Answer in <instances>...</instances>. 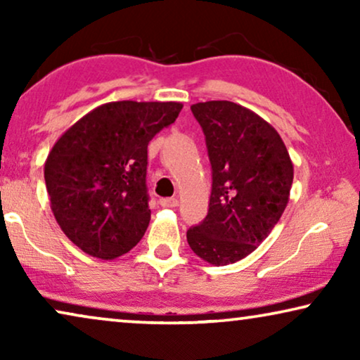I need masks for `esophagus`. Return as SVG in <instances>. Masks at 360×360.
<instances>
[{
  "label": "esophagus",
  "instance_id": "esophagus-1",
  "mask_svg": "<svg viewBox=\"0 0 360 360\" xmlns=\"http://www.w3.org/2000/svg\"><path fill=\"white\" fill-rule=\"evenodd\" d=\"M160 206H164V208H175V206H179V198H162Z\"/></svg>",
  "mask_w": 360,
  "mask_h": 360
}]
</instances>
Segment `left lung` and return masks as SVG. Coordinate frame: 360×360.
<instances>
[{
    "mask_svg": "<svg viewBox=\"0 0 360 360\" xmlns=\"http://www.w3.org/2000/svg\"><path fill=\"white\" fill-rule=\"evenodd\" d=\"M205 132L211 162L210 208L186 231L193 252L213 265L248 257L287 208L293 164L278 132L254 111L233 101L191 106Z\"/></svg>",
    "mask_w": 360,
    "mask_h": 360,
    "instance_id": "8db88e82",
    "label": "left lung"
}]
</instances>
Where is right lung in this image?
<instances>
[{
	"mask_svg": "<svg viewBox=\"0 0 360 360\" xmlns=\"http://www.w3.org/2000/svg\"><path fill=\"white\" fill-rule=\"evenodd\" d=\"M176 101H112L95 108L49 152L44 179L58 226L83 252H129L150 221L147 146L176 120Z\"/></svg>",
	"mask_w": 360,
	"mask_h": 360,
	"instance_id": "obj_1",
	"label": "right lung"
}]
</instances>
